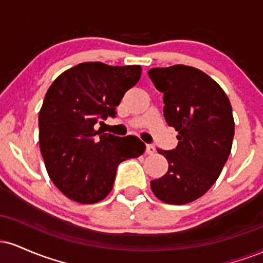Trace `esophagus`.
<instances>
[{
	"mask_svg": "<svg viewBox=\"0 0 263 263\" xmlns=\"http://www.w3.org/2000/svg\"><path fill=\"white\" fill-rule=\"evenodd\" d=\"M156 147L153 144H147L146 146V153L147 155H155Z\"/></svg>",
	"mask_w": 263,
	"mask_h": 263,
	"instance_id": "1",
	"label": "esophagus"
}]
</instances>
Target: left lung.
I'll return each instance as SVG.
<instances>
[{
    "instance_id": "8db88e82",
    "label": "left lung",
    "mask_w": 263,
    "mask_h": 263,
    "mask_svg": "<svg viewBox=\"0 0 263 263\" xmlns=\"http://www.w3.org/2000/svg\"><path fill=\"white\" fill-rule=\"evenodd\" d=\"M163 92L165 121L178 131V146L158 149L168 172L151 182L153 194L167 204L197 200L216 182L231 152L235 122L221 86L197 68L173 65L148 71Z\"/></svg>"
}]
</instances>
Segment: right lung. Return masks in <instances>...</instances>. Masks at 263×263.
I'll return each mask as SVG.
<instances>
[{"instance_id":"obj_1","label":"right lung","mask_w":263,"mask_h":263,"mask_svg":"<svg viewBox=\"0 0 263 263\" xmlns=\"http://www.w3.org/2000/svg\"><path fill=\"white\" fill-rule=\"evenodd\" d=\"M140 65L81 63L53 81L39 111V148L54 185L80 204L108 195L117 165L143 155L136 136L104 134L96 123L115 117L127 90L138 83Z\"/></svg>"}]
</instances>
